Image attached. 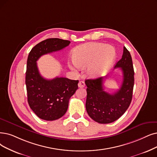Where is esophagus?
I'll return each instance as SVG.
<instances>
[{
    "label": "esophagus",
    "instance_id": "obj_1",
    "mask_svg": "<svg viewBox=\"0 0 157 157\" xmlns=\"http://www.w3.org/2000/svg\"><path fill=\"white\" fill-rule=\"evenodd\" d=\"M85 85H86V84H85V82H84V81H79L78 84V87H80V88H82V87H85Z\"/></svg>",
    "mask_w": 157,
    "mask_h": 157
}]
</instances>
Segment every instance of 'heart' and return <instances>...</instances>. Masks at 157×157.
<instances>
[{
  "instance_id": "1",
  "label": "heart",
  "mask_w": 157,
  "mask_h": 157,
  "mask_svg": "<svg viewBox=\"0 0 157 157\" xmlns=\"http://www.w3.org/2000/svg\"><path fill=\"white\" fill-rule=\"evenodd\" d=\"M116 57V51L111 46L101 42H90L75 48L72 52L73 64L78 68L87 66L86 73L95 78L108 71ZM71 70L74 67L70 66Z\"/></svg>"
}]
</instances>
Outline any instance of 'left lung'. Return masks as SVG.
<instances>
[{
  "label": "left lung",
  "mask_w": 157,
  "mask_h": 157,
  "mask_svg": "<svg viewBox=\"0 0 157 157\" xmlns=\"http://www.w3.org/2000/svg\"><path fill=\"white\" fill-rule=\"evenodd\" d=\"M118 67L122 71L123 80L120 89L115 93L109 94L104 90L105 78L85 80L86 111L98 123L109 124L117 121L126 112L132 100L135 73L131 54L124 46L122 59L115 66V68Z\"/></svg>",
  "instance_id": "8db88e82"
}]
</instances>
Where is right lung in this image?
Returning a JSON list of instances; mask_svg holds the SVG:
<instances>
[{
    "label": "right lung",
    "instance_id": "1",
    "mask_svg": "<svg viewBox=\"0 0 157 157\" xmlns=\"http://www.w3.org/2000/svg\"><path fill=\"white\" fill-rule=\"evenodd\" d=\"M70 44V40L48 39L37 44L29 53L26 72L28 102L30 108L42 120L55 121L66 113L69 100L78 89V80L64 77L52 80L43 78L36 61L41 56L60 51Z\"/></svg>",
    "mask_w": 157,
    "mask_h": 157
}]
</instances>
